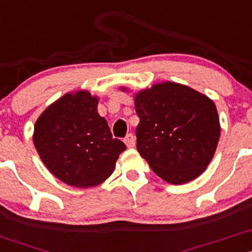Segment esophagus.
Instances as JSON below:
<instances>
[{
  "label": "esophagus",
  "instance_id": "obj_1",
  "mask_svg": "<svg viewBox=\"0 0 252 252\" xmlns=\"http://www.w3.org/2000/svg\"><path fill=\"white\" fill-rule=\"evenodd\" d=\"M124 142H125V144L128 148H133L134 144H136V138H134V136L132 133H128L125 137V139H124Z\"/></svg>",
  "mask_w": 252,
  "mask_h": 252
}]
</instances>
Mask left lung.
<instances>
[{"label": "left lung", "mask_w": 252, "mask_h": 252, "mask_svg": "<svg viewBox=\"0 0 252 252\" xmlns=\"http://www.w3.org/2000/svg\"><path fill=\"white\" fill-rule=\"evenodd\" d=\"M134 107L139 118L137 150L159 178L180 185L204 172L220 138L212 99L167 82L137 94Z\"/></svg>", "instance_id": "obj_1"}]
</instances>
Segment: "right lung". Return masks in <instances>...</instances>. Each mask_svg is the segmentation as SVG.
<instances>
[{
	"label": "right lung",
	"mask_w": 252,
	"mask_h": 252,
	"mask_svg": "<svg viewBox=\"0 0 252 252\" xmlns=\"http://www.w3.org/2000/svg\"><path fill=\"white\" fill-rule=\"evenodd\" d=\"M98 98L88 91L66 94L49 105L34 125L33 143L43 163L64 184L90 188L113 173L126 149L113 138L97 112Z\"/></svg>",
	"instance_id": "add662e5"
}]
</instances>
